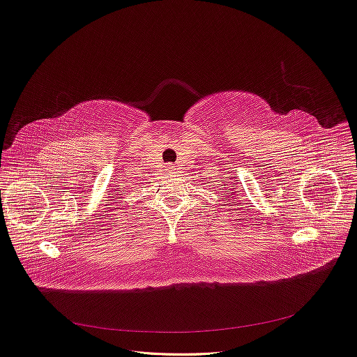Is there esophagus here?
Returning <instances> with one entry per match:
<instances>
[{
    "mask_svg": "<svg viewBox=\"0 0 357 357\" xmlns=\"http://www.w3.org/2000/svg\"><path fill=\"white\" fill-rule=\"evenodd\" d=\"M169 172H171V174H178V167L176 166H171V167H169Z\"/></svg>",
    "mask_w": 357,
    "mask_h": 357,
    "instance_id": "34e87169",
    "label": "esophagus"
}]
</instances>
